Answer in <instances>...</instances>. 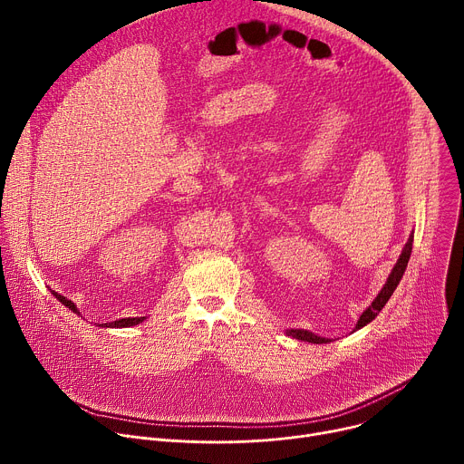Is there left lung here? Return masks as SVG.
Here are the masks:
<instances>
[{
  "label": "left lung",
  "mask_w": 464,
  "mask_h": 464,
  "mask_svg": "<svg viewBox=\"0 0 464 464\" xmlns=\"http://www.w3.org/2000/svg\"><path fill=\"white\" fill-rule=\"evenodd\" d=\"M411 247H413V235L410 237V240H408V244H406V247H404V251H402L399 262L394 264V268H392V272H391V276H389L385 286H383L382 292L376 295V299L371 303V306L360 315V319H358L354 330H358V328L365 326L367 323H371V321L380 314V310L385 306V303H387L389 297L392 295L394 288L399 286V283H401V279H402V276H404V272H406L408 260H410V255H411ZM288 336H292V338H295V340H301V342H308V343H326V342H330V340H326V338H319V336L308 333V330H299V328L288 330Z\"/></svg>",
  "instance_id": "obj_1"
}]
</instances>
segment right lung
Here are the masks:
<instances>
[{
    "mask_svg": "<svg viewBox=\"0 0 464 464\" xmlns=\"http://www.w3.org/2000/svg\"><path fill=\"white\" fill-rule=\"evenodd\" d=\"M53 295H54L62 304H65V306L72 308L73 312L79 314L75 303H72L70 299H65L63 295H60V294H56V292H53ZM143 319H145V317H126V319H119V321H113V323H106V326H119V328H121V326H134V324H140Z\"/></svg>",
    "mask_w": 464,
    "mask_h": 464,
    "instance_id": "1",
    "label": "right lung"
}]
</instances>
